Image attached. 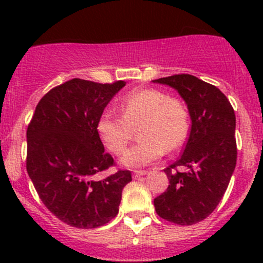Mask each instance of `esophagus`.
<instances>
[{
	"mask_svg": "<svg viewBox=\"0 0 263 263\" xmlns=\"http://www.w3.org/2000/svg\"><path fill=\"white\" fill-rule=\"evenodd\" d=\"M145 174H147L146 171H135L134 172V178H139V177L145 176Z\"/></svg>",
	"mask_w": 263,
	"mask_h": 263,
	"instance_id": "esophagus-1",
	"label": "esophagus"
}]
</instances>
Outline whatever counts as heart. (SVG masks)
<instances>
[{"mask_svg": "<svg viewBox=\"0 0 263 263\" xmlns=\"http://www.w3.org/2000/svg\"><path fill=\"white\" fill-rule=\"evenodd\" d=\"M121 113L105 109L97 122V132L109 153L121 155L134 136V129L140 127V141L122 158V164L129 168H141L159 160L166 150L181 147L188 137L187 108L163 90H134L122 99Z\"/></svg>", "mask_w": 263, "mask_h": 263, "instance_id": "heart-1", "label": "heart"}]
</instances>
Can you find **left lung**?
<instances>
[{"label": "left lung", "instance_id": "left-lung-1", "mask_svg": "<svg viewBox=\"0 0 263 263\" xmlns=\"http://www.w3.org/2000/svg\"><path fill=\"white\" fill-rule=\"evenodd\" d=\"M176 89L190 112V137L181 158L164 169L169 185L154 200L156 214L178 225H192L219 205L237 164L235 115L214 85L181 73L154 80ZM178 166L189 168L179 172Z\"/></svg>", "mask_w": 263, "mask_h": 263}]
</instances>
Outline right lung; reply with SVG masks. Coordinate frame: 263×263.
I'll list each match as a JSON object with an SVG mask.
<instances>
[{
    "label": "right lung",
    "mask_w": 263,
    "mask_h": 263,
    "mask_svg": "<svg viewBox=\"0 0 263 263\" xmlns=\"http://www.w3.org/2000/svg\"><path fill=\"white\" fill-rule=\"evenodd\" d=\"M126 85L72 79L50 89L35 108L26 131V171L46 208L61 221L94 229L118 214L129 171L98 181L95 174L115 165L104 151L97 122Z\"/></svg>",
    "instance_id": "obj_1"
}]
</instances>
